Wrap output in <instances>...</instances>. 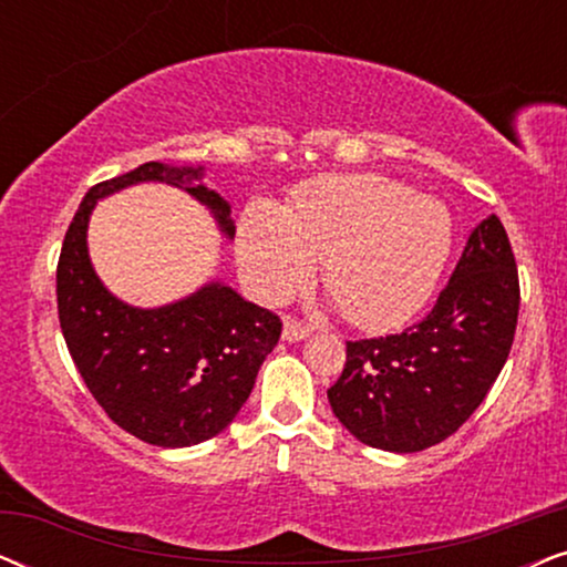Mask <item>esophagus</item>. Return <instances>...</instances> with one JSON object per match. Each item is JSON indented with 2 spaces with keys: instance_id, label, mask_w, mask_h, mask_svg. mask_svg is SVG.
Instances as JSON below:
<instances>
[{
  "instance_id": "obj_1",
  "label": "esophagus",
  "mask_w": 567,
  "mask_h": 567,
  "mask_svg": "<svg viewBox=\"0 0 567 567\" xmlns=\"http://www.w3.org/2000/svg\"><path fill=\"white\" fill-rule=\"evenodd\" d=\"M309 336V328L307 324H301L293 320V317H286L284 322V340H289V343H297V340H305Z\"/></svg>"
}]
</instances>
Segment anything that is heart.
<instances>
[{
    "label": "heart",
    "mask_w": 567,
    "mask_h": 567,
    "mask_svg": "<svg viewBox=\"0 0 567 567\" xmlns=\"http://www.w3.org/2000/svg\"><path fill=\"white\" fill-rule=\"evenodd\" d=\"M452 216L439 200L379 175H332L284 208L252 204L239 221L237 262L255 297L276 301L322 284L363 330L405 322L429 299L452 250Z\"/></svg>",
    "instance_id": "obj_1"
}]
</instances>
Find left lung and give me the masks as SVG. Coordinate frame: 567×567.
Wrapping results in <instances>:
<instances>
[{
  "instance_id": "1",
  "label": "left lung",
  "mask_w": 567,
  "mask_h": 567,
  "mask_svg": "<svg viewBox=\"0 0 567 567\" xmlns=\"http://www.w3.org/2000/svg\"><path fill=\"white\" fill-rule=\"evenodd\" d=\"M518 270L498 216L472 231L421 322L348 340L332 413L361 444L413 454L452 436L480 408L514 346Z\"/></svg>"
}]
</instances>
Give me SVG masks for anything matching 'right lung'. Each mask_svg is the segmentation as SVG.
Returning <instances> with one entry per match:
<instances>
[{
  "mask_svg": "<svg viewBox=\"0 0 567 567\" xmlns=\"http://www.w3.org/2000/svg\"><path fill=\"white\" fill-rule=\"evenodd\" d=\"M146 181L185 188L212 208L224 235H235L227 200L196 183L200 167L146 162L92 185L61 245L59 322L76 371L115 425L154 446H193L235 421L281 338V320L221 284L159 309L123 305L100 284L87 255L92 208Z\"/></svg>",
  "mask_w": 567,
  "mask_h": 567,
  "instance_id": "obj_1",
  "label": "right lung"
}]
</instances>
